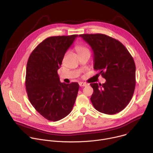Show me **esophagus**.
I'll list each match as a JSON object with an SVG mask.
<instances>
[{
  "mask_svg": "<svg viewBox=\"0 0 153 153\" xmlns=\"http://www.w3.org/2000/svg\"><path fill=\"white\" fill-rule=\"evenodd\" d=\"M79 84L80 86H86L88 85V83H86L85 82H80Z\"/></svg>",
  "mask_w": 153,
  "mask_h": 153,
  "instance_id": "obj_1",
  "label": "esophagus"
}]
</instances>
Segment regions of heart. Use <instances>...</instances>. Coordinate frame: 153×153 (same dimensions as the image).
I'll return each instance as SVG.
<instances>
[{"mask_svg": "<svg viewBox=\"0 0 153 153\" xmlns=\"http://www.w3.org/2000/svg\"><path fill=\"white\" fill-rule=\"evenodd\" d=\"M76 50L79 56L86 53H90V50H88V48L83 45H77L76 47Z\"/></svg>", "mask_w": 153, "mask_h": 153, "instance_id": "b5f03b06", "label": "heart"}]
</instances>
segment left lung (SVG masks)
Here are the masks:
<instances>
[{
	"label": "left lung",
	"instance_id": "8db88e82",
	"mask_svg": "<svg viewBox=\"0 0 153 153\" xmlns=\"http://www.w3.org/2000/svg\"><path fill=\"white\" fill-rule=\"evenodd\" d=\"M80 37L94 52V69L100 71L105 83H91L90 98L98 111L114 114L128 105L136 86V65L128 50L119 40L103 34H83Z\"/></svg>",
	"mask_w": 153,
	"mask_h": 153
}]
</instances>
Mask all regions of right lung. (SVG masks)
Masks as SVG:
<instances>
[{
    "label": "right lung",
    "instance_id": "1",
    "mask_svg": "<svg viewBox=\"0 0 153 153\" xmlns=\"http://www.w3.org/2000/svg\"><path fill=\"white\" fill-rule=\"evenodd\" d=\"M78 35L45 39L31 53L27 65L25 86L36 110L50 121L68 116L75 103L79 85L61 83L57 70L64 55Z\"/></svg>",
    "mask_w": 153,
    "mask_h": 153
}]
</instances>
